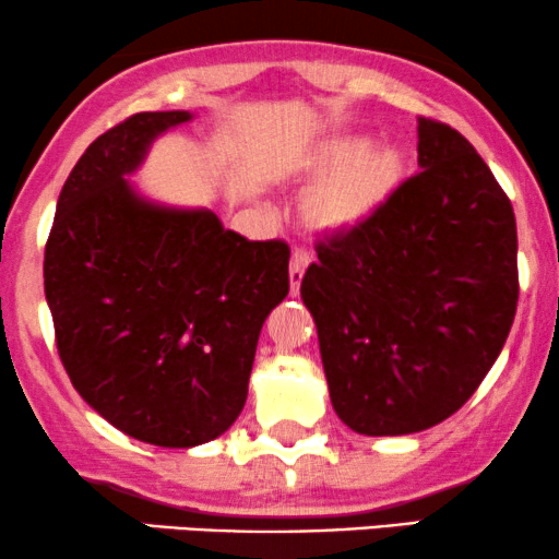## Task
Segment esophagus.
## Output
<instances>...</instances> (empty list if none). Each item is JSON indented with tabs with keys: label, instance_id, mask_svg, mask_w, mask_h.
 Wrapping results in <instances>:
<instances>
[{
	"label": "esophagus",
	"instance_id": "1",
	"mask_svg": "<svg viewBox=\"0 0 559 559\" xmlns=\"http://www.w3.org/2000/svg\"><path fill=\"white\" fill-rule=\"evenodd\" d=\"M310 264V254L305 249H295L293 251V262H289V285H293V293L300 289V282H302V274L308 270Z\"/></svg>",
	"mask_w": 559,
	"mask_h": 559
}]
</instances>
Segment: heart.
Here are the masks:
<instances>
[{"label": "heart", "instance_id": "1", "mask_svg": "<svg viewBox=\"0 0 559 559\" xmlns=\"http://www.w3.org/2000/svg\"><path fill=\"white\" fill-rule=\"evenodd\" d=\"M407 152L394 142L369 144L364 134H338L297 159L295 173L318 180L305 195V221L338 234L369 221L402 186Z\"/></svg>", "mask_w": 559, "mask_h": 559}]
</instances>
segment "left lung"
I'll return each mask as SVG.
<instances>
[{
	"instance_id": "1",
	"label": "left lung",
	"mask_w": 559,
	"mask_h": 559,
	"mask_svg": "<svg viewBox=\"0 0 559 559\" xmlns=\"http://www.w3.org/2000/svg\"><path fill=\"white\" fill-rule=\"evenodd\" d=\"M415 178L369 221L318 243L300 295L335 415L358 435H409L476 392L516 316V218L453 127L417 119Z\"/></svg>"
}]
</instances>
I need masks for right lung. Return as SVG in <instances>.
Wrapping results in <instances>:
<instances>
[{"label": "right lung", "mask_w": 559, "mask_h": 559, "mask_svg": "<svg viewBox=\"0 0 559 559\" xmlns=\"http://www.w3.org/2000/svg\"><path fill=\"white\" fill-rule=\"evenodd\" d=\"M190 111H142L88 144L60 190L45 300L75 392L129 438L216 440L241 415L257 341L289 293V247L213 209L152 201L132 175Z\"/></svg>", "instance_id": "right-lung-1"}]
</instances>
